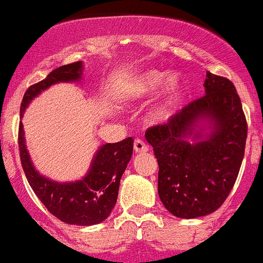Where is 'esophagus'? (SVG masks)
I'll use <instances>...</instances> for the list:
<instances>
[{
    "label": "esophagus",
    "mask_w": 263,
    "mask_h": 263,
    "mask_svg": "<svg viewBox=\"0 0 263 263\" xmlns=\"http://www.w3.org/2000/svg\"><path fill=\"white\" fill-rule=\"evenodd\" d=\"M134 151H136L137 154H142V152L148 151V147H147V144L144 143L142 139L137 138L136 141H134Z\"/></svg>",
    "instance_id": "34e87169"
}]
</instances>
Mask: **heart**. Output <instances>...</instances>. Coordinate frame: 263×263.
I'll list each match as a JSON object with an SVG mask.
<instances>
[{"label":"heart","instance_id":"b5f03b06","mask_svg":"<svg viewBox=\"0 0 263 263\" xmlns=\"http://www.w3.org/2000/svg\"><path fill=\"white\" fill-rule=\"evenodd\" d=\"M162 73L156 71H149L142 74L137 81V87L143 92H149L157 87L161 82ZM182 96V82L177 73H171L165 79L164 86H162V99L157 106L156 115L159 117H166L173 112L176 106L178 104Z\"/></svg>","mask_w":263,"mask_h":263}]
</instances>
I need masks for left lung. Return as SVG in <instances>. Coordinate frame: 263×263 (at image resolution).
I'll return each mask as SVG.
<instances>
[{"label": "left lung", "instance_id": "left-lung-1", "mask_svg": "<svg viewBox=\"0 0 263 263\" xmlns=\"http://www.w3.org/2000/svg\"><path fill=\"white\" fill-rule=\"evenodd\" d=\"M205 94L166 124L146 130L159 164L157 191L165 208L179 218L213 213L231 192L241 166L248 125L241 101L229 79L206 72ZM200 118H209V138L190 144ZM198 134L194 139H198Z\"/></svg>", "mask_w": 263, "mask_h": 263}]
</instances>
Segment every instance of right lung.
Listing matches in <instances>:
<instances>
[{
  "label": "right lung",
  "mask_w": 263,
  "mask_h": 263,
  "mask_svg": "<svg viewBox=\"0 0 263 263\" xmlns=\"http://www.w3.org/2000/svg\"><path fill=\"white\" fill-rule=\"evenodd\" d=\"M82 62L66 64L50 72L42 81L31 85L24 92L21 116L29 102L42 90L57 82L81 79ZM17 144L23 171L29 186L47 211L61 221L79 226H91L104 221L114 209L119 194L120 179L133 154V138L117 143H107L99 148L92 160L89 173L81 181L58 183L40 176L34 171L24 144V132L19 122Z\"/></svg>",
  "instance_id": "obj_1"
}]
</instances>
